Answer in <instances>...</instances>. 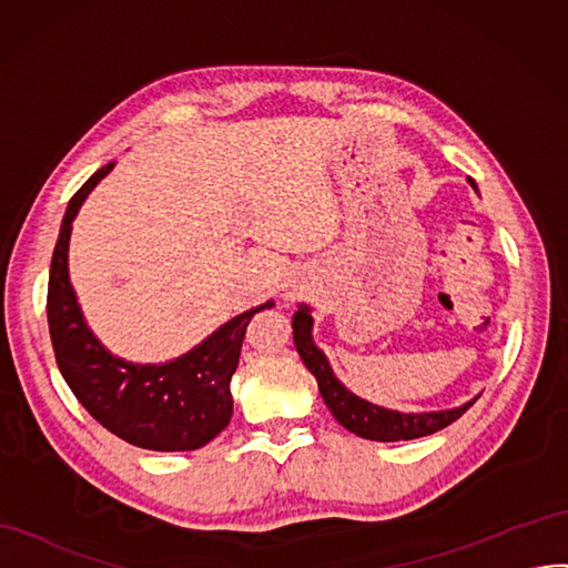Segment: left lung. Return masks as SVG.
Here are the masks:
<instances>
[{"label": "left lung", "instance_id": "8db88e82", "mask_svg": "<svg viewBox=\"0 0 568 568\" xmlns=\"http://www.w3.org/2000/svg\"><path fill=\"white\" fill-rule=\"evenodd\" d=\"M470 186L478 191L475 181L468 179ZM291 327H294V344L301 361L305 367L315 375L317 387L322 398H325L327 408L332 416L339 420L348 433H354L363 439L373 442H402V439H418L425 435H433L442 427L452 425L456 418H462L464 413L478 402V396L470 398V402L456 406V408H444V410H392L385 406H377L367 398H361L351 389H346L339 379H336L327 356L315 346L313 342V315L305 303L298 305V311L291 320Z\"/></svg>", "mask_w": 568, "mask_h": 568}]
</instances>
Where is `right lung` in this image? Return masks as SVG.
I'll return each instance as SVG.
<instances>
[{
	"instance_id": "add662e5",
	"label": "right lung",
	"mask_w": 568,
	"mask_h": 568,
	"mask_svg": "<svg viewBox=\"0 0 568 568\" xmlns=\"http://www.w3.org/2000/svg\"><path fill=\"white\" fill-rule=\"evenodd\" d=\"M114 170L104 164L75 191L61 220L48 286V322L54 358L81 406L112 435L150 452H193L232 420V375L243 334L267 301L220 325L210 336L166 363H131L110 354L88 327L69 280V241L85 197Z\"/></svg>"
}]
</instances>
